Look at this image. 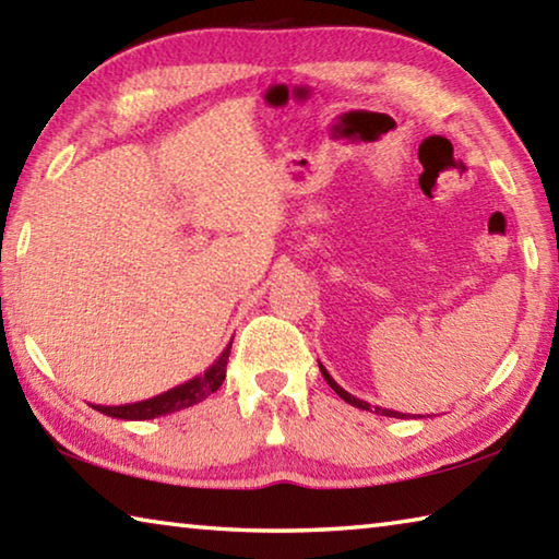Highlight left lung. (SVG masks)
I'll use <instances>...</instances> for the list:
<instances>
[{
    "label": "left lung",
    "instance_id": "left-lung-1",
    "mask_svg": "<svg viewBox=\"0 0 559 559\" xmlns=\"http://www.w3.org/2000/svg\"><path fill=\"white\" fill-rule=\"evenodd\" d=\"M320 365V362H318ZM320 372H323V377H325V382L333 386L335 390V394L337 396H343V400L347 402V404H353V406H357V409H367V412H374V414H382V416H394V419H404L406 414H402V412H394V409H382V406H372V404H367V402H362V400H357L355 394H349V392H345L343 386H340L333 377H330V372L325 370L323 365H320Z\"/></svg>",
    "mask_w": 559,
    "mask_h": 559
}]
</instances>
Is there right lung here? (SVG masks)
I'll return each instance as SVG.
<instances>
[{
    "mask_svg": "<svg viewBox=\"0 0 559 559\" xmlns=\"http://www.w3.org/2000/svg\"><path fill=\"white\" fill-rule=\"evenodd\" d=\"M229 353H231V343L224 347V353L214 359V365L204 374H197L192 380L173 386V390H167L157 396H150V400L118 404V406H106V404H91V406L93 409H98L100 414L112 416V419H126V421H145V419H155V416L187 409V406L200 404L202 400H206V396L219 390L226 377Z\"/></svg>",
    "mask_w": 559,
    "mask_h": 559,
    "instance_id": "obj_1",
    "label": "right lung"
}]
</instances>
